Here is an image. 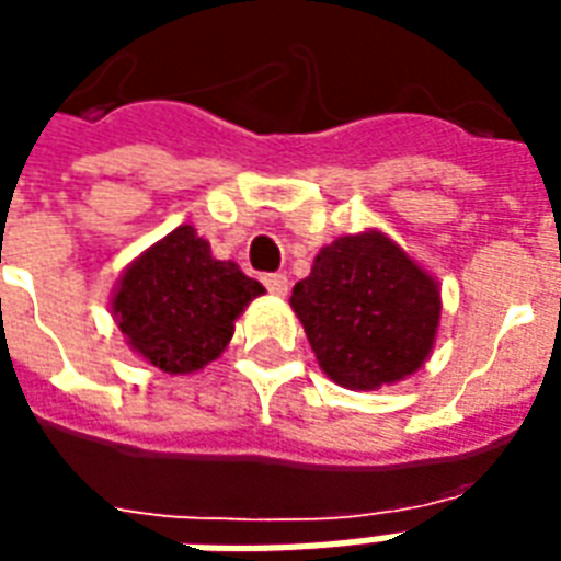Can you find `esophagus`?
Masks as SVG:
<instances>
[{
	"instance_id": "esophagus-1",
	"label": "esophagus",
	"mask_w": 561,
	"mask_h": 561,
	"mask_svg": "<svg viewBox=\"0 0 561 561\" xmlns=\"http://www.w3.org/2000/svg\"><path fill=\"white\" fill-rule=\"evenodd\" d=\"M264 285H267V291L276 294V297H285V294H288V276H285V273H267V276H264Z\"/></svg>"
}]
</instances>
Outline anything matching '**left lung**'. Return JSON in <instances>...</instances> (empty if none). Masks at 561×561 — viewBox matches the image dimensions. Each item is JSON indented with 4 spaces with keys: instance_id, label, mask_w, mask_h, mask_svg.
Returning <instances> with one entry per match:
<instances>
[{
    "instance_id": "left-lung-1",
    "label": "left lung",
    "mask_w": 561,
    "mask_h": 561,
    "mask_svg": "<svg viewBox=\"0 0 561 561\" xmlns=\"http://www.w3.org/2000/svg\"><path fill=\"white\" fill-rule=\"evenodd\" d=\"M291 309L323 375L371 392L428 363L443 294L408 249L380 228H365L321 247L312 273L294 285Z\"/></svg>"
}]
</instances>
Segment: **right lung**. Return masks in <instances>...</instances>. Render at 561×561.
I'll use <instances>...</instances> for the list:
<instances>
[{
  "instance_id": "add662e5",
  "label": "right lung",
  "mask_w": 561,
  "mask_h": 561,
  "mask_svg": "<svg viewBox=\"0 0 561 561\" xmlns=\"http://www.w3.org/2000/svg\"><path fill=\"white\" fill-rule=\"evenodd\" d=\"M264 285L219 261L193 226H178L122 270L110 297L133 354L163 375H196L222 356Z\"/></svg>"
}]
</instances>
